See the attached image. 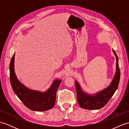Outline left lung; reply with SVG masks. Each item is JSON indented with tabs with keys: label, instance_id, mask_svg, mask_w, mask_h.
<instances>
[{
	"label": "left lung",
	"instance_id": "obj_1",
	"mask_svg": "<svg viewBox=\"0 0 129 129\" xmlns=\"http://www.w3.org/2000/svg\"><path fill=\"white\" fill-rule=\"evenodd\" d=\"M116 59V73L111 84L103 91L94 95H90L84 92L77 81H75L76 96L78 103L81 108L89 110H97L102 108L108 103L118 87L120 72L119 67V59L115 50H113Z\"/></svg>",
	"mask_w": 129,
	"mask_h": 129
}]
</instances>
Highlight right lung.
Returning a JSON list of instances; mask_svg holds the SVG:
<instances>
[{
	"label": "right lung",
	"mask_w": 129,
	"mask_h": 129,
	"mask_svg": "<svg viewBox=\"0 0 129 129\" xmlns=\"http://www.w3.org/2000/svg\"><path fill=\"white\" fill-rule=\"evenodd\" d=\"M15 53L11 59L10 81L13 91L24 105L31 110L42 111L53 108L56 100L57 90L61 80H55L51 87L44 92H40L29 89L21 84L16 78L14 69Z\"/></svg>",
	"instance_id": "obj_1"
}]
</instances>
